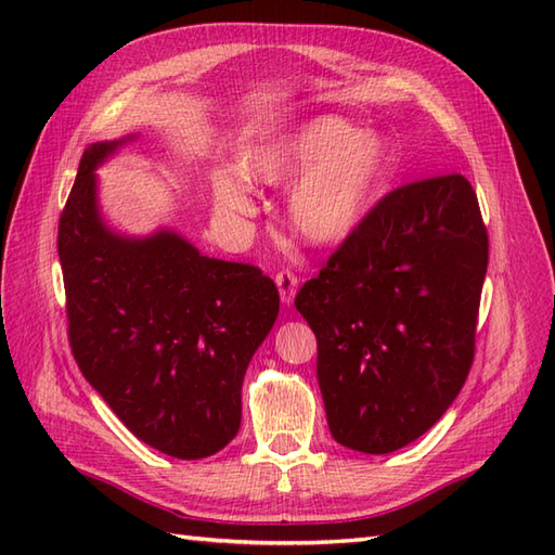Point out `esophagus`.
<instances>
[{"instance_id":"esophagus-1","label":"esophagus","mask_w":555,"mask_h":555,"mask_svg":"<svg viewBox=\"0 0 555 555\" xmlns=\"http://www.w3.org/2000/svg\"><path fill=\"white\" fill-rule=\"evenodd\" d=\"M274 281H276V286H279L281 302H284L286 308H291L293 300H296V293H298V276L293 274V271L284 269V271H279Z\"/></svg>"}]
</instances>
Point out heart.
<instances>
[{"label": "heart", "instance_id": "1", "mask_svg": "<svg viewBox=\"0 0 555 555\" xmlns=\"http://www.w3.org/2000/svg\"><path fill=\"white\" fill-rule=\"evenodd\" d=\"M391 169L386 140L358 131L340 116H312L243 145L238 169L211 171V197L221 217L253 207L250 183L288 188V221L305 241L334 245L358 231Z\"/></svg>", "mask_w": 555, "mask_h": 555}]
</instances>
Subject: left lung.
Listing matches in <instances>:
<instances>
[{"mask_svg":"<svg viewBox=\"0 0 555 555\" xmlns=\"http://www.w3.org/2000/svg\"><path fill=\"white\" fill-rule=\"evenodd\" d=\"M489 238L460 173L398 188L296 298L332 436L384 455L429 431L475 358Z\"/></svg>","mask_w":555,"mask_h":555,"instance_id":"left-lung-1","label":"left lung"}]
</instances>
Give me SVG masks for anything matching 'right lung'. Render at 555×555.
<instances>
[{
    "label": "right lung",
    "instance_id": "add662e5",
    "mask_svg": "<svg viewBox=\"0 0 555 555\" xmlns=\"http://www.w3.org/2000/svg\"><path fill=\"white\" fill-rule=\"evenodd\" d=\"M138 135L92 143L59 219L70 350L140 441L179 460L219 453L241 429V388L279 314L274 281L207 257L169 227L116 231L98 169Z\"/></svg>",
    "mask_w": 555,
    "mask_h": 555
}]
</instances>
